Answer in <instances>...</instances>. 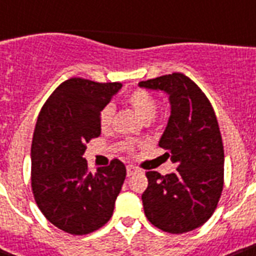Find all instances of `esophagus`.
Listing matches in <instances>:
<instances>
[{
    "label": "esophagus",
    "mask_w": 256,
    "mask_h": 256,
    "mask_svg": "<svg viewBox=\"0 0 256 256\" xmlns=\"http://www.w3.org/2000/svg\"><path fill=\"white\" fill-rule=\"evenodd\" d=\"M126 171H128V176H132V175L136 174V172H140V168H136V166H132V164H128V168H126Z\"/></svg>",
    "instance_id": "1"
}]
</instances>
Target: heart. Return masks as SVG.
I'll use <instances>...</instances> for the list:
<instances>
[{"mask_svg": "<svg viewBox=\"0 0 256 256\" xmlns=\"http://www.w3.org/2000/svg\"><path fill=\"white\" fill-rule=\"evenodd\" d=\"M126 102L144 122H150L156 116L158 110V100L156 96L144 88H138L130 92L126 98ZM112 118H114V106L112 104H104L100 112V126L104 132H108L112 128ZM120 146L124 150L132 152L136 148V144L130 140H124Z\"/></svg>", "mask_w": 256, "mask_h": 256, "instance_id": "1", "label": "heart"}]
</instances>
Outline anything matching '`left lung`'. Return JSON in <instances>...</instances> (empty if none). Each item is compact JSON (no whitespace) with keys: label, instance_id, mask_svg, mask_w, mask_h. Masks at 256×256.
<instances>
[{"label":"left lung","instance_id":"left-lung-1","mask_svg":"<svg viewBox=\"0 0 256 256\" xmlns=\"http://www.w3.org/2000/svg\"><path fill=\"white\" fill-rule=\"evenodd\" d=\"M168 96L171 114L158 146L178 168L160 175L148 171L142 194L146 218L170 234L198 228L214 214L223 190L224 152L210 100L183 73L140 82Z\"/></svg>","mask_w":256,"mask_h":256}]
</instances>
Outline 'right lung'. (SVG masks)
Segmentation results:
<instances>
[{
  "instance_id": "obj_1",
  "label": "right lung",
  "mask_w": 256,
  "mask_h": 256,
  "mask_svg": "<svg viewBox=\"0 0 256 256\" xmlns=\"http://www.w3.org/2000/svg\"><path fill=\"white\" fill-rule=\"evenodd\" d=\"M120 82L70 78L42 106L32 142V190L38 208L60 230L86 235L110 220L126 178L120 160L88 171L86 144L100 136V112Z\"/></svg>"
}]
</instances>
